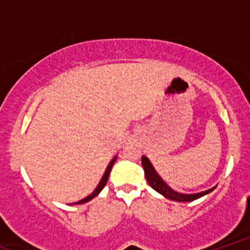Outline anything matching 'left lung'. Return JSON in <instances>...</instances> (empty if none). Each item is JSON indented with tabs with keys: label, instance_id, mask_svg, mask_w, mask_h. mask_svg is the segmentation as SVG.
I'll list each match as a JSON object with an SVG mask.
<instances>
[{
	"label": "left lung",
	"instance_id": "obj_1",
	"mask_svg": "<svg viewBox=\"0 0 250 250\" xmlns=\"http://www.w3.org/2000/svg\"><path fill=\"white\" fill-rule=\"evenodd\" d=\"M141 161H142V167H143V169H145L146 179H147L149 186H150L154 190H156L157 193L163 195V196L167 197V199H169V200L177 201V202H190V201L200 199V197H202L203 195L209 194L210 191H213L215 188L214 187L211 189H208V190H206V191H201V193H197V194L177 193V191L173 190V189L169 187V186H167L165 182H163V180L159 176V174L155 171L153 165H151L150 161H149L147 157L142 156Z\"/></svg>",
	"mask_w": 250,
	"mask_h": 250
}]
</instances>
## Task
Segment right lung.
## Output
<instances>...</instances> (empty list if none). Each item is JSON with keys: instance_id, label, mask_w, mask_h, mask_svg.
Returning a JSON list of instances; mask_svg holds the SVG:
<instances>
[{"instance_id": "1", "label": "right lung", "mask_w": 250, "mask_h": 250, "mask_svg": "<svg viewBox=\"0 0 250 250\" xmlns=\"http://www.w3.org/2000/svg\"><path fill=\"white\" fill-rule=\"evenodd\" d=\"M115 161H116V157H114V159L110 161V163H109V166L107 167V169H105V173H104V175H103V177L101 179V181H100L99 186H97L96 189L93 191V193H91L90 195H88L87 197H84V199H82L81 201H79V202L71 203V205H81V203L88 202V201H90L91 199H94V197L97 196V195L100 194V191H101L102 189H103V187H104V186H105V183H107L109 174H110V170H111V168H113V166H114V163H115Z\"/></svg>"}]
</instances>
